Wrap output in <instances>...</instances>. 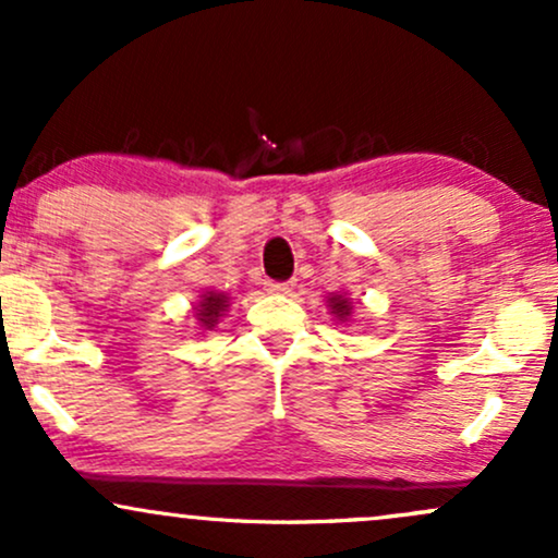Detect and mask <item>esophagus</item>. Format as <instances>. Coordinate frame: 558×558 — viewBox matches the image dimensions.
Masks as SVG:
<instances>
[{
  "instance_id": "esophagus-1",
  "label": "esophagus",
  "mask_w": 558,
  "mask_h": 558,
  "mask_svg": "<svg viewBox=\"0 0 558 558\" xmlns=\"http://www.w3.org/2000/svg\"><path fill=\"white\" fill-rule=\"evenodd\" d=\"M267 291L280 293V296H288V293L293 291V283H275V280H270V283H267Z\"/></svg>"
}]
</instances>
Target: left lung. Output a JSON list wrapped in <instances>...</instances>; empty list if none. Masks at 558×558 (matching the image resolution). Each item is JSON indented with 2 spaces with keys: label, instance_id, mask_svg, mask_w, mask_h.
Instances as JSON below:
<instances>
[{
  "label": "left lung",
  "instance_id": "left-lung-1",
  "mask_svg": "<svg viewBox=\"0 0 558 558\" xmlns=\"http://www.w3.org/2000/svg\"><path fill=\"white\" fill-rule=\"evenodd\" d=\"M325 304H328V312L338 319V323L341 325L351 323V315H354V301L349 296H343V293H328V296H325Z\"/></svg>",
  "mask_w": 558,
  "mask_h": 558
}]
</instances>
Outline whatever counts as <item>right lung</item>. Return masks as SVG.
I'll use <instances>...</instances> for the list:
<instances>
[{
	"mask_svg": "<svg viewBox=\"0 0 558 558\" xmlns=\"http://www.w3.org/2000/svg\"><path fill=\"white\" fill-rule=\"evenodd\" d=\"M230 306V296L226 291H202L194 301V319L196 328L202 332L215 330L220 317L226 315Z\"/></svg>",
	"mask_w": 558,
	"mask_h": 558,
	"instance_id": "obj_1",
	"label": "right lung"
}]
</instances>
